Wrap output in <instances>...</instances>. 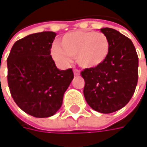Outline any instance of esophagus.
I'll list each match as a JSON object with an SVG mask.
<instances>
[{"mask_svg": "<svg viewBox=\"0 0 147 147\" xmlns=\"http://www.w3.org/2000/svg\"><path fill=\"white\" fill-rule=\"evenodd\" d=\"M74 76H79L80 75V71L78 69H74Z\"/></svg>", "mask_w": 147, "mask_h": 147, "instance_id": "34e87169", "label": "esophagus"}]
</instances>
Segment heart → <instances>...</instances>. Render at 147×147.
Instances as JSON below:
<instances>
[{"mask_svg":"<svg viewBox=\"0 0 147 147\" xmlns=\"http://www.w3.org/2000/svg\"><path fill=\"white\" fill-rule=\"evenodd\" d=\"M110 52V42L102 32L79 30L65 34L60 47L55 44L51 49L53 59L61 65H68L70 57H75L82 68L92 69L100 65Z\"/></svg>","mask_w":147,"mask_h":147,"instance_id":"obj_1","label":"heart"}]
</instances>
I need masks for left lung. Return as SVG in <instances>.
<instances>
[{
    "label": "left lung",
    "instance_id": "obj_1",
    "mask_svg": "<svg viewBox=\"0 0 147 147\" xmlns=\"http://www.w3.org/2000/svg\"><path fill=\"white\" fill-rule=\"evenodd\" d=\"M110 42V52L97 67L81 72L83 94L94 110L110 114L124 107L132 98L138 79V57L132 41L119 31L100 28Z\"/></svg>",
    "mask_w": 147,
    "mask_h": 147
}]
</instances>
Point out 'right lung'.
<instances>
[{
  "label": "right lung",
  "instance_id": "right-lung-1",
  "mask_svg": "<svg viewBox=\"0 0 147 147\" xmlns=\"http://www.w3.org/2000/svg\"><path fill=\"white\" fill-rule=\"evenodd\" d=\"M54 32L28 35L14 43L7 59L8 85L14 102L36 118L54 115L74 78L71 69L60 70L51 55Z\"/></svg>",
  "mask_w": 147,
  "mask_h": 147
}]
</instances>
